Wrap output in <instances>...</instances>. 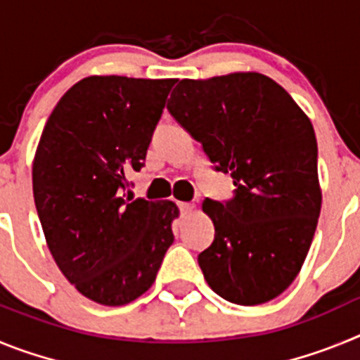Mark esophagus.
Wrapping results in <instances>:
<instances>
[{
	"mask_svg": "<svg viewBox=\"0 0 360 360\" xmlns=\"http://www.w3.org/2000/svg\"><path fill=\"white\" fill-rule=\"evenodd\" d=\"M178 207H180L182 214H189V212L195 211L196 205H195V203H191V202H180V203H178Z\"/></svg>",
	"mask_w": 360,
	"mask_h": 360,
	"instance_id": "obj_1",
	"label": "esophagus"
}]
</instances>
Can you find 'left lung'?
Returning <instances> with one entry per match:
<instances>
[{"mask_svg": "<svg viewBox=\"0 0 360 360\" xmlns=\"http://www.w3.org/2000/svg\"><path fill=\"white\" fill-rule=\"evenodd\" d=\"M167 110L236 186L229 202L202 205L214 224V241L198 256L203 278L234 304L278 297L303 266L321 212L310 119L256 72L182 79Z\"/></svg>", "mask_w": 360, "mask_h": 360, "instance_id": "8db88e82", "label": "left lung"}]
</instances>
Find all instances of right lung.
<instances>
[{
  "instance_id": "add662e5",
  "label": "right lung",
  "mask_w": 360,
  "mask_h": 360,
  "mask_svg": "<svg viewBox=\"0 0 360 360\" xmlns=\"http://www.w3.org/2000/svg\"><path fill=\"white\" fill-rule=\"evenodd\" d=\"M174 82L82 79L53 108L37 144L32 186L46 245L65 278L98 304L141 297L174 241L173 202L122 195L144 167Z\"/></svg>"
}]
</instances>
